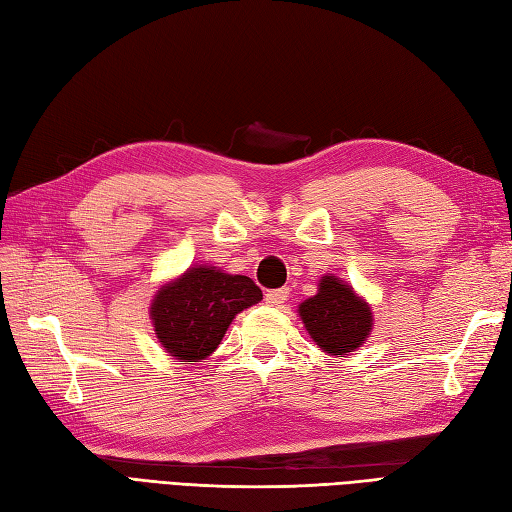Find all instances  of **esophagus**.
I'll use <instances>...</instances> for the list:
<instances>
[{"label":"esophagus","mask_w":512,"mask_h":512,"mask_svg":"<svg viewBox=\"0 0 512 512\" xmlns=\"http://www.w3.org/2000/svg\"><path fill=\"white\" fill-rule=\"evenodd\" d=\"M287 298H289V289H287V287L274 289V291H267V293H265V302H267L269 306H280V304H285V302H287Z\"/></svg>","instance_id":"34e87169"}]
</instances>
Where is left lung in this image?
Wrapping results in <instances>:
<instances>
[{
    "mask_svg": "<svg viewBox=\"0 0 512 512\" xmlns=\"http://www.w3.org/2000/svg\"><path fill=\"white\" fill-rule=\"evenodd\" d=\"M298 313L313 342L328 355L355 352L372 333L370 304L333 274L322 276L317 293L298 306Z\"/></svg>",
    "mask_w": 512,
    "mask_h": 512,
    "instance_id": "obj_1",
    "label": "left lung"
}]
</instances>
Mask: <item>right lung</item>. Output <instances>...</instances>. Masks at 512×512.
Masks as SVG:
<instances>
[{"instance_id":"right-lung-1","label":"right lung","mask_w":512,"mask_h":512,"mask_svg":"<svg viewBox=\"0 0 512 512\" xmlns=\"http://www.w3.org/2000/svg\"><path fill=\"white\" fill-rule=\"evenodd\" d=\"M260 300L263 291L252 278L195 265L155 293L151 320L170 357L199 361L219 348L236 313Z\"/></svg>"}]
</instances>
